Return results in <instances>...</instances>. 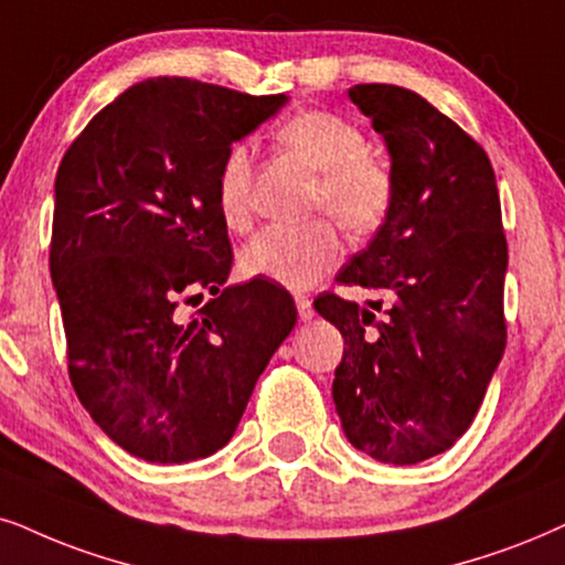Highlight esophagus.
<instances>
[{
  "label": "esophagus",
  "instance_id": "34e87169",
  "mask_svg": "<svg viewBox=\"0 0 565 565\" xmlns=\"http://www.w3.org/2000/svg\"><path fill=\"white\" fill-rule=\"evenodd\" d=\"M295 305H297L299 320H302V323H310V320L316 318V310H312V302L307 297H295Z\"/></svg>",
  "mask_w": 565,
  "mask_h": 565
}]
</instances>
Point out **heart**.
Instances as JSON below:
<instances>
[{
  "label": "heart",
  "instance_id": "1",
  "mask_svg": "<svg viewBox=\"0 0 565 565\" xmlns=\"http://www.w3.org/2000/svg\"><path fill=\"white\" fill-rule=\"evenodd\" d=\"M291 153L320 171L318 209L339 218L349 232H370L381 224L394 195L391 171L370 156L360 127L333 111H302L278 130ZM253 188V151L245 142L230 148L218 171V213L230 230H245ZM341 258L339 234L326 218L307 224H274L239 249L247 276L268 278L289 289H310L331 274Z\"/></svg>",
  "mask_w": 565,
  "mask_h": 565
}]
</instances>
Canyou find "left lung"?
I'll return each mask as SVG.
<instances>
[{"instance_id":"8db88e82","label":"left lung","mask_w":565,"mask_h":565,"mask_svg":"<svg viewBox=\"0 0 565 565\" xmlns=\"http://www.w3.org/2000/svg\"><path fill=\"white\" fill-rule=\"evenodd\" d=\"M391 159L394 195L370 245L316 310L344 335L333 404L347 440L406 467L451 448L472 425L505 349L509 268L501 198L488 153L419 93L354 85Z\"/></svg>"}]
</instances>
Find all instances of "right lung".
Returning <instances> with one entry per match:
<instances>
[{"label": "right lung", "instance_id": "obj_1", "mask_svg": "<svg viewBox=\"0 0 565 565\" xmlns=\"http://www.w3.org/2000/svg\"><path fill=\"white\" fill-rule=\"evenodd\" d=\"M287 102L148 77L90 119L56 171L49 268L70 381L138 459L184 463L224 448L297 323L276 284L224 287L232 245L216 200L232 142ZM192 290L214 299L182 321L175 307Z\"/></svg>", "mask_w": 565, "mask_h": 565}]
</instances>
